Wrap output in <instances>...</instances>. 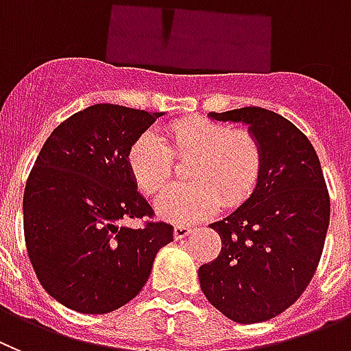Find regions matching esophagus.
I'll return each mask as SVG.
<instances>
[{
  "label": "esophagus",
  "instance_id": "obj_1",
  "mask_svg": "<svg viewBox=\"0 0 351 351\" xmlns=\"http://www.w3.org/2000/svg\"><path fill=\"white\" fill-rule=\"evenodd\" d=\"M191 232H192V229L187 226H175V229H173V236H175V239L187 238Z\"/></svg>",
  "mask_w": 351,
  "mask_h": 351
}]
</instances>
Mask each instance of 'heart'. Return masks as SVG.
I'll list each match as a JSON object with an SVG mask.
<instances>
[{
  "mask_svg": "<svg viewBox=\"0 0 351 351\" xmlns=\"http://www.w3.org/2000/svg\"><path fill=\"white\" fill-rule=\"evenodd\" d=\"M164 141L154 131L143 132L128 154L129 171L138 187L156 195L169 183L175 160H191L183 185L168 189L156 208L160 217L178 223L195 222L217 208L243 203L257 185L264 154L257 138L248 131L208 119L180 121L166 129Z\"/></svg>",
  "mask_w": 351,
  "mask_h": 351,
  "instance_id": "b5f03b06",
  "label": "heart"
}]
</instances>
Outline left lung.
Here are the masks:
<instances>
[{
  "instance_id": "1",
  "label": "left lung",
  "mask_w": 351,
  "mask_h": 351,
  "mask_svg": "<svg viewBox=\"0 0 351 351\" xmlns=\"http://www.w3.org/2000/svg\"><path fill=\"white\" fill-rule=\"evenodd\" d=\"M208 117L248 125L264 162L250 197L210 223L222 250L199 267V283L227 318L258 324L283 313L311 282L329 229V192L313 145L285 117L258 106Z\"/></svg>"
}]
</instances>
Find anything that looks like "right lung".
<instances>
[{"mask_svg":"<svg viewBox=\"0 0 351 351\" xmlns=\"http://www.w3.org/2000/svg\"><path fill=\"white\" fill-rule=\"evenodd\" d=\"M164 112L99 103L53 129L27 178L24 238L43 289L78 313L105 315L136 298L173 226L152 217L128 154Z\"/></svg>","mask_w":351,"mask_h":351,"instance_id":"1","label":"right lung"}]
</instances>
